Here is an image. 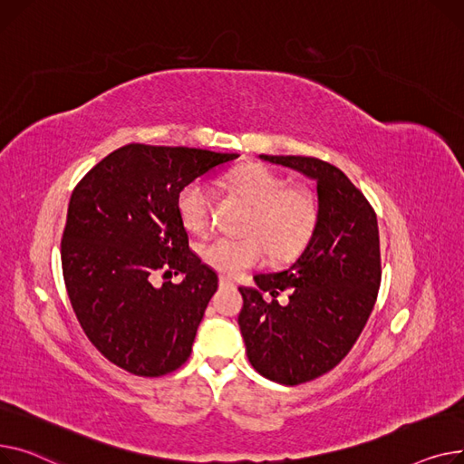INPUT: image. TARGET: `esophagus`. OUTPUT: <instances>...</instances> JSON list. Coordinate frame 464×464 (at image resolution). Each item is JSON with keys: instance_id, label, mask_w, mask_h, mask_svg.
Masks as SVG:
<instances>
[{"instance_id": "34e87169", "label": "esophagus", "mask_w": 464, "mask_h": 464, "mask_svg": "<svg viewBox=\"0 0 464 464\" xmlns=\"http://www.w3.org/2000/svg\"><path fill=\"white\" fill-rule=\"evenodd\" d=\"M219 285L221 286H228V285H232V279L227 277V276H219Z\"/></svg>"}]
</instances>
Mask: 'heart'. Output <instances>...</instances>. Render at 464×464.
Returning <instances> with one entry per match:
<instances>
[{
  "instance_id": "1",
  "label": "heart",
  "mask_w": 464,
  "mask_h": 464,
  "mask_svg": "<svg viewBox=\"0 0 464 464\" xmlns=\"http://www.w3.org/2000/svg\"><path fill=\"white\" fill-rule=\"evenodd\" d=\"M230 193L253 206L243 227L247 237H213L200 245L202 260L225 276L262 264L267 255L277 260L302 251L318 221V200L313 188L288 179L260 162L228 170L223 178ZM178 213L183 227L193 234H206L211 227L213 188L198 178L188 181L178 195Z\"/></svg>"
}]
</instances>
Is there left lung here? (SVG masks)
Wrapping results in <instances>:
<instances>
[{
  "label": "left lung",
  "mask_w": 464,
  "mask_h": 464,
  "mask_svg": "<svg viewBox=\"0 0 464 464\" xmlns=\"http://www.w3.org/2000/svg\"><path fill=\"white\" fill-rule=\"evenodd\" d=\"M260 159L316 181L318 221L302 256L277 274L256 276L258 288H239L237 324L251 365L274 382L297 386L337 367L365 328L382 279L378 223L362 190L330 162ZM285 289L289 304L281 306L276 295Z\"/></svg>",
  "instance_id": "left-lung-1"
}]
</instances>
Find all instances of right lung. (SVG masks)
Segmentation results:
<instances>
[{
	"mask_svg": "<svg viewBox=\"0 0 464 464\" xmlns=\"http://www.w3.org/2000/svg\"><path fill=\"white\" fill-rule=\"evenodd\" d=\"M197 148L127 144L74 187L62 237L63 281L92 344L120 369L162 376L190 356L217 274L188 249L178 195L237 159ZM183 273L155 289V275Z\"/></svg>",
	"mask_w": 464,
	"mask_h": 464,
	"instance_id": "right-lung-1",
	"label": "right lung"
}]
</instances>
